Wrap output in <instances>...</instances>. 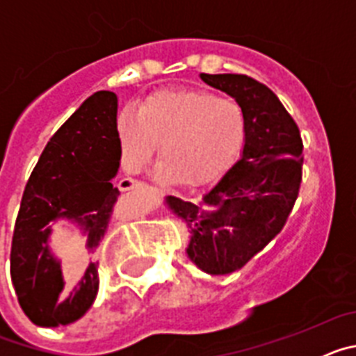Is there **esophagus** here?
Instances as JSON below:
<instances>
[{"mask_svg":"<svg viewBox=\"0 0 356 356\" xmlns=\"http://www.w3.org/2000/svg\"><path fill=\"white\" fill-rule=\"evenodd\" d=\"M144 187V181H139V180H134V178H122L121 181H119V191H135V188H143Z\"/></svg>","mask_w":356,"mask_h":356,"instance_id":"1","label":"esophagus"}]
</instances>
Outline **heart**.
Listing matches in <instances>:
<instances>
[{
    "instance_id": "heart-1",
    "label": "heart",
    "mask_w": 356,
    "mask_h": 356,
    "mask_svg": "<svg viewBox=\"0 0 356 356\" xmlns=\"http://www.w3.org/2000/svg\"><path fill=\"white\" fill-rule=\"evenodd\" d=\"M246 119L241 105L205 90L153 94L137 115L122 112L118 139L124 168L139 172L159 149L162 180L197 187L216 180L241 151Z\"/></svg>"
}]
</instances>
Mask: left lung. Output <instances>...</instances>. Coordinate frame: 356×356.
Returning <instances> with one entry per match:
<instances>
[{
    "instance_id": "left-lung-1",
    "label": "left lung",
    "mask_w": 356,
    "mask_h": 356,
    "mask_svg": "<svg viewBox=\"0 0 356 356\" xmlns=\"http://www.w3.org/2000/svg\"><path fill=\"white\" fill-rule=\"evenodd\" d=\"M235 97L246 119L242 155L197 201L169 196V209L191 229L188 259L209 275L246 266L282 232L300 193V128L269 87L246 74H205Z\"/></svg>"
}]
</instances>
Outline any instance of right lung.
Wrapping results in <instances>:
<instances>
[{"label": "right lung", "mask_w": 356, "mask_h": 356, "mask_svg": "<svg viewBox=\"0 0 356 356\" xmlns=\"http://www.w3.org/2000/svg\"><path fill=\"white\" fill-rule=\"evenodd\" d=\"M119 160L118 96L99 90L56 130L31 171L14 226L10 276L19 305L33 325H71L96 300L97 262L87 254L83 271L65 284L60 262L49 251V222H76L87 234V251L94 253L118 203L112 180Z\"/></svg>", "instance_id": "right-lung-1"}]
</instances>
